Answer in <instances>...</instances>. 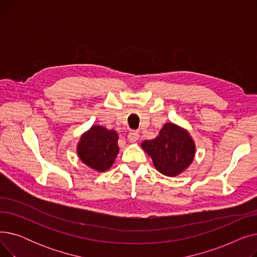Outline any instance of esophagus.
I'll list each match as a JSON object with an SVG mask.
<instances>
[{
  "mask_svg": "<svg viewBox=\"0 0 257 257\" xmlns=\"http://www.w3.org/2000/svg\"><path fill=\"white\" fill-rule=\"evenodd\" d=\"M139 139H140V133H139V131L132 130V131L129 132V134H128V141H129L130 143H136V142L139 141Z\"/></svg>",
  "mask_w": 257,
  "mask_h": 257,
  "instance_id": "1",
  "label": "esophagus"
}]
</instances>
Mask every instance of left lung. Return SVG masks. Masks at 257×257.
Listing matches in <instances>:
<instances>
[{
  "mask_svg": "<svg viewBox=\"0 0 257 257\" xmlns=\"http://www.w3.org/2000/svg\"><path fill=\"white\" fill-rule=\"evenodd\" d=\"M153 160L155 169L169 177L177 176L192 164L196 147L188 132L173 123H167L158 137L142 144Z\"/></svg>",
  "mask_w": 257,
  "mask_h": 257,
  "instance_id": "1",
  "label": "left lung"
}]
</instances>
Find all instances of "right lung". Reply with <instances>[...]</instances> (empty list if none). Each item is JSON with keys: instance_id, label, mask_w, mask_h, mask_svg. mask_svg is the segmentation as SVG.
I'll return each instance as SVG.
<instances>
[{"instance_id": "right-lung-1", "label": "right lung", "mask_w": 257, "mask_h": 257, "mask_svg": "<svg viewBox=\"0 0 257 257\" xmlns=\"http://www.w3.org/2000/svg\"><path fill=\"white\" fill-rule=\"evenodd\" d=\"M117 133L102 126H92L81 137L77 152L82 163L98 172L109 169L118 153Z\"/></svg>"}]
</instances>
